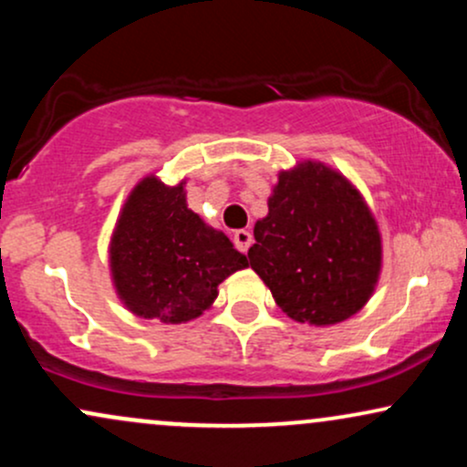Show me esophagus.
I'll use <instances>...</instances> for the list:
<instances>
[{
  "label": "esophagus",
  "instance_id": "esophagus-1",
  "mask_svg": "<svg viewBox=\"0 0 467 467\" xmlns=\"http://www.w3.org/2000/svg\"><path fill=\"white\" fill-rule=\"evenodd\" d=\"M233 241L234 245H237V250L248 252V248L252 245V233H248V230H237V233L233 234Z\"/></svg>",
  "mask_w": 467,
  "mask_h": 467
}]
</instances>
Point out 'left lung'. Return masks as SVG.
I'll return each mask as SVG.
<instances>
[{
    "instance_id": "left-lung-1",
    "label": "left lung",
    "mask_w": 467,
    "mask_h": 467,
    "mask_svg": "<svg viewBox=\"0 0 467 467\" xmlns=\"http://www.w3.org/2000/svg\"><path fill=\"white\" fill-rule=\"evenodd\" d=\"M250 267L296 323L329 327L358 314L382 270V237L360 191L323 162L281 171L254 223Z\"/></svg>"
}]
</instances>
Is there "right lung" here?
Segmentation results:
<instances>
[{
    "label": "right lung",
    "mask_w": 467,
    "mask_h": 467,
    "mask_svg": "<svg viewBox=\"0 0 467 467\" xmlns=\"http://www.w3.org/2000/svg\"><path fill=\"white\" fill-rule=\"evenodd\" d=\"M184 184L142 178L127 197L109 241L118 298L140 318L166 325L202 316L215 303L219 283L248 267L222 230L191 211Z\"/></svg>",
    "instance_id": "1"
}]
</instances>
